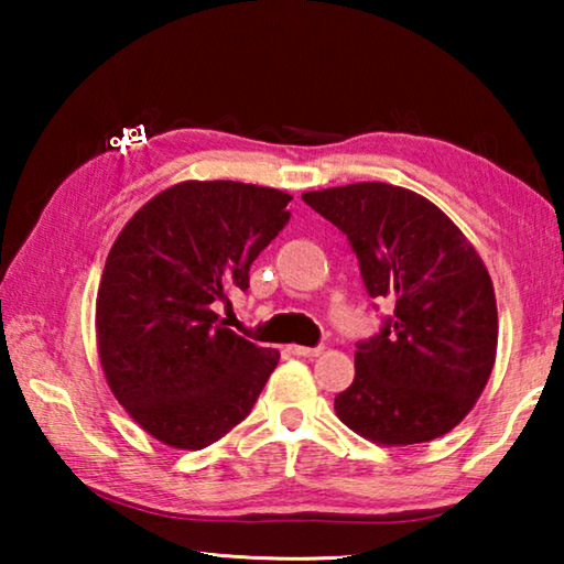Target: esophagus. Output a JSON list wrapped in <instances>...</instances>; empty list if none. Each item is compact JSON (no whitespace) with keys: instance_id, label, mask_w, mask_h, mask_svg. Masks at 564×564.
<instances>
[{"instance_id":"obj_1","label":"esophagus","mask_w":564,"mask_h":564,"mask_svg":"<svg viewBox=\"0 0 564 564\" xmlns=\"http://www.w3.org/2000/svg\"><path fill=\"white\" fill-rule=\"evenodd\" d=\"M289 350L293 352V356H299V358H316V356H321V350H323V348H305V346H289Z\"/></svg>"}]
</instances>
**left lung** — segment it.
Listing matches in <instances>:
<instances>
[{"mask_svg":"<svg viewBox=\"0 0 564 564\" xmlns=\"http://www.w3.org/2000/svg\"><path fill=\"white\" fill-rule=\"evenodd\" d=\"M303 202L348 236L368 293L393 305L383 330L358 343L336 415L386 447L451 433L488 386L498 352V303L480 253L403 186L360 181L305 191Z\"/></svg>","mask_w":564,"mask_h":564,"instance_id":"1","label":"left lung"}]
</instances>
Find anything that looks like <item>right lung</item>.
I'll list each match as a JSON object with an SVG mask.
<instances>
[{"label":"right lung","mask_w":564,"mask_h":564,"mask_svg":"<svg viewBox=\"0 0 564 564\" xmlns=\"http://www.w3.org/2000/svg\"><path fill=\"white\" fill-rule=\"evenodd\" d=\"M291 194L241 181H181L133 214L97 293V350L113 398L151 437L202 451L251 413L279 366L218 323L216 303L289 221Z\"/></svg>","instance_id":"obj_1"}]
</instances>
